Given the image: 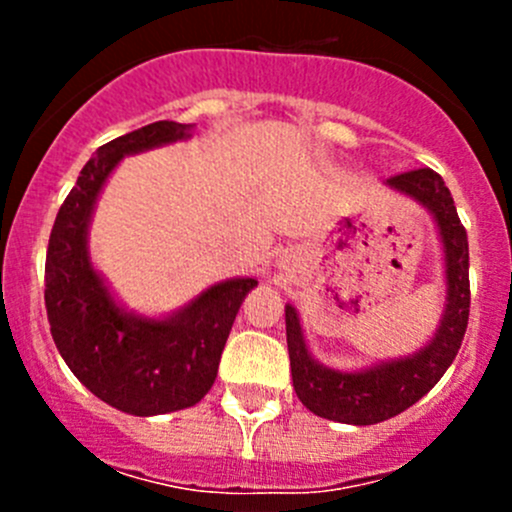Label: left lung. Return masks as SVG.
<instances>
[{
  "instance_id": "left-lung-1",
  "label": "left lung",
  "mask_w": 512,
  "mask_h": 512,
  "mask_svg": "<svg viewBox=\"0 0 512 512\" xmlns=\"http://www.w3.org/2000/svg\"><path fill=\"white\" fill-rule=\"evenodd\" d=\"M386 185L418 200L431 210L446 252V312L436 337L414 356L386 361L364 371H334L312 359L304 344L299 317L292 304L285 307L287 349L292 366V386L299 401L312 414L339 423L371 426L399 416L436 386L461 349L471 312L468 282V235L453 205L451 190L431 168L391 175Z\"/></svg>"
}]
</instances>
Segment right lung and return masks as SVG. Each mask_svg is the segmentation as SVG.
<instances>
[{"instance_id":"1","label":"right lung","mask_w":512,"mask_h":512,"mask_svg":"<svg viewBox=\"0 0 512 512\" xmlns=\"http://www.w3.org/2000/svg\"><path fill=\"white\" fill-rule=\"evenodd\" d=\"M190 126L156 121L96 151L51 227L44 302L51 337L76 379L113 409L156 416L195 406L218 376L220 354L250 277L205 289L168 319L128 314L113 302L89 260V220L108 173L128 153L183 141Z\"/></svg>"}]
</instances>
